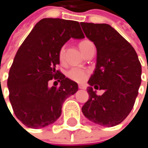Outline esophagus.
<instances>
[{"label":"esophagus","mask_w":148,"mask_h":148,"mask_svg":"<svg viewBox=\"0 0 148 148\" xmlns=\"http://www.w3.org/2000/svg\"><path fill=\"white\" fill-rule=\"evenodd\" d=\"M79 89H86V86L83 85V84H79Z\"/></svg>","instance_id":"obj_1"}]
</instances>
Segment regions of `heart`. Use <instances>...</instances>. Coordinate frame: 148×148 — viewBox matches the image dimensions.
<instances>
[{
    "mask_svg": "<svg viewBox=\"0 0 148 148\" xmlns=\"http://www.w3.org/2000/svg\"><path fill=\"white\" fill-rule=\"evenodd\" d=\"M92 45H93V44L91 41H89L87 39H85V40H83V41H81L79 43V49L82 51V53L85 54L86 51ZM64 51H65V49H64V47H62L60 49V52H59V58H60L61 62H63V60H64ZM87 75H88V72L86 70L79 69V68H75V67L71 68L67 72V76L69 79H73L74 81H78V82L84 81L86 79Z\"/></svg>",
    "mask_w": 148,
    "mask_h": 148,
    "instance_id": "1",
    "label": "heart"
}]
</instances>
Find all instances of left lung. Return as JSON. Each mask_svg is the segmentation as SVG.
<instances>
[{"mask_svg": "<svg viewBox=\"0 0 148 148\" xmlns=\"http://www.w3.org/2000/svg\"><path fill=\"white\" fill-rule=\"evenodd\" d=\"M86 38L97 49V62L87 87L84 116L100 126L121 123L133 109L141 82V65L132 45L108 24L81 22ZM92 86L103 90L97 95Z\"/></svg>", "mask_w": 148, "mask_h": 148, "instance_id": "8db88e82", "label": "left lung"}]
</instances>
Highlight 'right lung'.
Masks as SVG:
<instances>
[{
	"label": "right lung",
	"mask_w": 148,
	"mask_h": 148,
	"mask_svg": "<svg viewBox=\"0 0 148 148\" xmlns=\"http://www.w3.org/2000/svg\"><path fill=\"white\" fill-rule=\"evenodd\" d=\"M71 38H85L79 22L45 18L35 25L16 53L8 79L9 100L17 118L28 128L54 123L64 101L78 91L76 82L56 70L60 49ZM52 78L58 79L59 88L48 86Z\"/></svg>",
	"instance_id": "right-lung-1"
}]
</instances>
